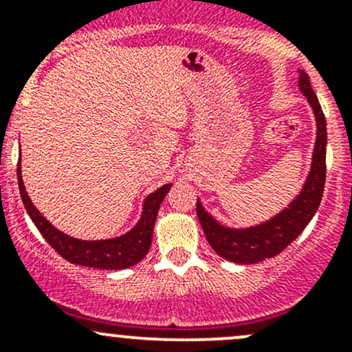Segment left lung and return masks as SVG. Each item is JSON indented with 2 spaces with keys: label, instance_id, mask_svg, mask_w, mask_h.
I'll return each mask as SVG.
<instances>
[{
  "label": "left lung",
  "instance_id": "1",
  "mask_svg": "<svg viewBox=\"0 0 352 352\" xmlns=\"http://www.w3.org/2000/svg\"><path fill=\"white\" fill-rule=\"evenodd\" d=\"M298 87L307 97L317 120V140L311 156V166L301 192L281 212L261 225L248 226V228H230L221 225L202 208L201 201L197 199V218L209 245L216 254L235 264H257L281 254L307 228L324 196L327 124L317 95L310 85V78L303 69H300Z\"/></svg>",
  "mask_w": 352,
  "mask_h": 352
}]
</instances>
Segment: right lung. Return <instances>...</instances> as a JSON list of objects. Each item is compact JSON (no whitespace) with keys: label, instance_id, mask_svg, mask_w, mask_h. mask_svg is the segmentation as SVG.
<instances>
[{"label":"right lung","instance_id":"add662e5","mask_svg":"<svg viewBox=\"0 0 352 352\" xmlns=\"http://www.w3.org/2000/svg\"><path fill=\"white\" fill-rule=\"evenodd\" d=\"M16 177H19L20 196H22L25 209H27L34 225L38 228V232L42 233V236L47 240V243L71 264L87 265V267L95 269H107V271L131 267V265L138 264L148 254L151 247V239H153V228L160 204H162L166 192L172 187V184H165V186L156 189L155 192H151L150 196L144 199L140 221L136 223L133 230H129L124 235L107 240H80L59 232L35 208L34 202L28 197L27 190H25L22 165L20 163L16 166Z\"/></svg>","mask_w":352,"mask_h":352}]
</instances>
